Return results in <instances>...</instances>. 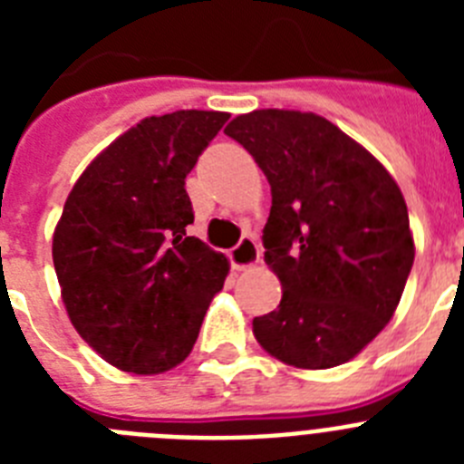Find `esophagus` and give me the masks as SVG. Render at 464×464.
Segmentation results:
<instances>
[{"label": "esophagus", "mask_w": 464, "mask_h": 464, "mask_svg": "<svg viewBox=\"0 0 464 464\" xmlns=\"http://www.w3.org/2000/svg\"><path fill=\"white\" fill-rule=\"evenodd\" d=\"M229 260L237 269H251L260 262V246L253 237H241L239 244L229 251Z\"/></svg>", "instance_id": "esophagus-1"}]
</instances>
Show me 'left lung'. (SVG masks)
Segmentation results:
<instances>
[{
	"mask_svg": "<svg viewBox=\"0 0 464 464\" xmlns=\"http://www.w3.org/2000/svg\"><path fill=\"white\" fill-rule=\"evenodd\" d=\"M225 134L272 188L262 244L283 297L253 318V334L302 370L348 362L391 321L411 272L400 188L374 155L315 113L253 111Z\"/></svg>",
	"mask_w": 464,
	"mask_h": 464,
	"instance_id": "1",
	"label": "left lung"
}]
</instances>
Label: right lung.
<instances>
[{
    "label": "right lung",
    "instance_id": "1",
    "mask_svg": "<svg viewBox=\"0 0 464 464\" xmlns=\"http://www.w3.org/2000/svg\"><path fill=\"white\" fill-rule=\"evenodd\" d=\"M220 111L150 116L90 162L53 237L63 302L109 364L160 374L190 355L227 257L188 237L186 176L227 122Z\"/></svg>",
    "mask_w": 464,
    "mask_h": 464
}]
</instances>
